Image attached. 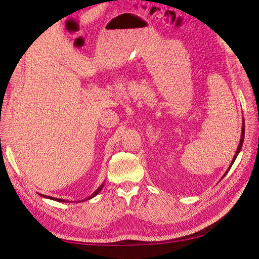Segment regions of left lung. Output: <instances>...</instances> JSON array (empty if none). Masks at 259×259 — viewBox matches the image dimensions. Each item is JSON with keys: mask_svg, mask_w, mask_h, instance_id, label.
I'll return each instance as SVG.
<instances>
[{"mask_svg": "<svg viewBox=\"0 0 259 259\" xmlns=\"http://www.w3.org/2000/svg\"><path fill=\"white\" fill-rule=\"evenodd\" d=\"M243 139H244V120H243V124H242V133H241V139H240V143H239V146H238V150H236V152H235V155H234V157H233V160H232V162H231V165H230V168L232 166V164H233V162L235 161V159H236V156H238V154H239V152L241 151V147H242V144H243ZM230 170V169H229ZM229 170H227V171L225 172V175L229 172ZM224 175V176H225ZM223 176V177H224Z\"/></svg>", "mask_w": 259, "mask_h": 259, "instance_id": "1", "label": "left lung"}]
</instances>
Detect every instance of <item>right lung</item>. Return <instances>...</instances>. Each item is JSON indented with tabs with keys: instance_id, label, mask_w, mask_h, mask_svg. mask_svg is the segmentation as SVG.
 Segmentation results:
<instances>
[{
	"instance_id": "right-lung-1",
	"label": "right lung",
	"mask_w": 259,
	"mask_h": 259,
	"mask_svg": "<svg viewBox=\"0 0 259 259\" xmlns=\"http://www.w3.org/2000/svg\"><path fill=\"white\" fill-rule=\"evenodd\" d=\"M103 187H104V184H102V185H100L98 188H97V190H96L94 193H93V194H91L90 196H89V198H87L85 199V201L87 200H90V199H93L94 198V196H96V195H97L98 194V193L100 192V191H102L103 190ZM42 195V194H41ZM42 196H45V198H49V199H51V200H55V201H59V202H64V200H61V199H56V198H51V196H46V195H42Z\"/></svg>"
}]
</instances>
